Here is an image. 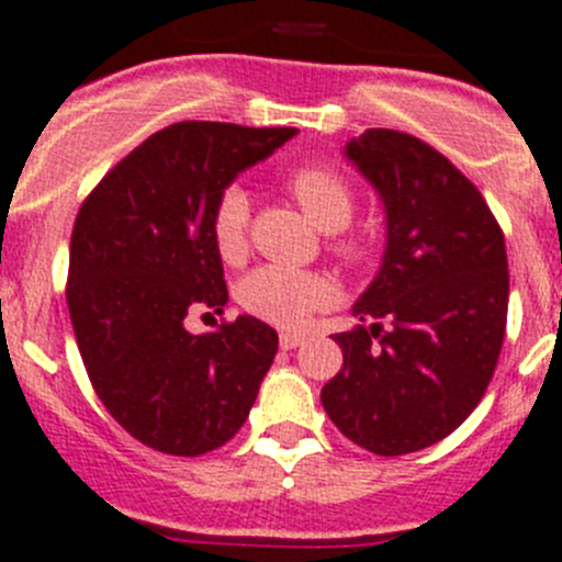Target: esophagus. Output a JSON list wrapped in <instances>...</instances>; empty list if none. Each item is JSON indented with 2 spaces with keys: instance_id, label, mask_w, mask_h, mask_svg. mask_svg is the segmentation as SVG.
I'll use <instances>...</instances> for the list:
<instances>
[{
  "instance_id": "esophagus-1",
  "label": "esophagus",
  "mask_w": 562,
  "mask_h": 562,
  "mask_svg": "<svg viewBox=\"0 0 562 562\" xmlns=\"http://www.w3.org/2000/svg\"><path fill=\"white\" fill-rule=\"evenodd\" d=\"M305 340V335H299V333H282L280 335V346L282 349H296L299 344Z\"/></svg>"
}]
</instances>
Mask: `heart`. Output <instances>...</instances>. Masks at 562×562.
<instances>
[{
  "mask_svg": "<svg viewBox=\"0 0 562 562\" xmlns=\"http://www.w3.org/2000/svg\"><path fill=\"white\" fill-rule=\"evenodd\" d=\"M288 191L324 233H338L352 222L355 193L335 171L322 166H302L288 177ZM210 240L224 263H240L249 249V199L240 188H227L210 210ZM335 251L346 263H360L369 244L358 235L335 240ZM335 299V288L316 271L269 263L249 271L238 282V302L255 318L277 327H302L316 311Z\"/></svg>",
  "mask_w": 562,
  "mask_h": 562,
  "instance_id": "b5f03b06",
  "label": "heart"
}]
</instances>
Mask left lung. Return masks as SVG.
I'll use <instances>...</instances> for the list:
<instances>
[{
	"label": "left lung",
	"mask_w": 562,
	"mask_h": 562,
	"mask_svg": "<svg viewBox=\"0 0 562 562\" xmlns=\"http://www.w3.org/2000/svg\"><path fill=\"white\" fill-rule=\"evenodd\" d=\"M344 155L385 207V255L333 335L344 369L322 387L335 427L382 458L460 427L494 376L507 324L505 235L474 182L424 140L366 130ZM389 329H381V322Z\"/></svg>",
	"instance_id": "8db88e82"
}]
</instances>
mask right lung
Segmentation results:
<instances>
[{
  "label": "right lung",
  "mask_w": 562,
  "mask_h": 562,
  "mask_svg": "<svg viewBox=\"0 0 562 562\" xmlns=\"http://www.w3.org/2000/svg\"><path fill=\"white\" fill-rule=\"evenodd\" d=\"M293 135L171 124L110 169L77 213L66 299L82 363L110 416L157 452L196 458L224 447L274 363L277 333L260 318L193 335L186 316L227 305L210 210Z\"/></svg>",
  "instance_id": "1"
}]
</instances>
